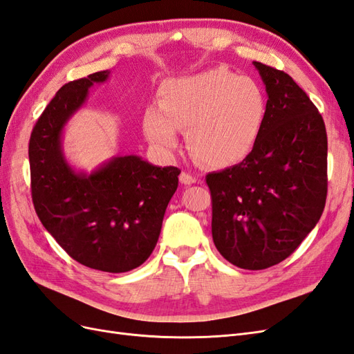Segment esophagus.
I'll return each instance as SVG.
<instances>
[{"mask_svg": "<svg viewBox=\"0 0 354 354\" xmlns=\"http://www.w3.org/2000/svg\"><path fill=\"white\" fill-rule=\"evenodd\" d=\"M196 180L198 178L194 174L186 173V171H183V173L180 174V183H183V185H194V183H196Z\"/></svg>", "mask_w": 354, "mask_h": 354, "instance_id": "34e87169", "label": "esophagus"}]
</instances>
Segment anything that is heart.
<instances>
[{
    "instance_id": "obj_1",
    "label": "heart",
    "mask_w": 354,
    "mask_h": 354,
    "mask_svg": "<svg viewBox=\"0 0 354 354\" xmlns=\"http://www.w3.org/2000/svg\"><path fill=\"white\" fill-rule=\"evenodd\" d=\"M158 106L143 116L147 140L171 152L178 130L186 128L190 153L214 168L238 164L251 153L267 112L260 85L224 68L165 81Z\"/></svg>"
}]
</instances>
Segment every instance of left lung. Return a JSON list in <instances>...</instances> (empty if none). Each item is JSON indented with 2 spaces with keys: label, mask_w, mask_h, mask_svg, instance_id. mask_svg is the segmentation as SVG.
<instances>
[{
  "label": "left lung",
  "mask_w": 354,
  "mask_h": 354,
  "mask_svg": "<svg viewBox=\"0 0 354 354\" xmlns=\"http://www.w3.org/2000/svg\"><path fill=\"white\" fill-rule=\"evenodd\" d=\"M266 85L259 140L241 164L207 176L212 241L229 263L263 270L291 255L322 216L325 122L288 73L254 62Z\"/></svg>",
  "instance_id": "left-lung-1"
}]
</instances>
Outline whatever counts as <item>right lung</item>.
Here are the masks:
<instances>
[{
    "mask_svg": "<svg viewBox=\"0 0 354 354\" xmlns=\"http://www.w3.org/2000/svg\"><path fill=\"white\" fill-rule=\"evenodd\" d=\"M102 71L63 85L29 140L32 201L56 242L90 269L124 273L143 264L158 242L164 214L178 186L177 167H156L137 155L113 156L91 173L65 156V125L87 102Z\"/></svg>",
    "mask_w": 354,
    "mask_h": 354,
    "instance_id": "1",
    "label": "right lung"
}]
</instances>
